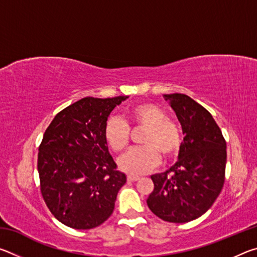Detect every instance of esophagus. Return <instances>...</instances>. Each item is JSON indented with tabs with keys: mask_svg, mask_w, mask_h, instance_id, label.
Masks as SVG:
<instances>
[{
	"mask_svg": "<svg viewBox=\"0 0 257 257\" xmlns=\"http://www.w3.org/2000/svg\"><path fill=\"white\" fill-rule=\"evenodd\" d=\"M127 179H128V181H137V180H139V177H138V176H132V175H129V176L127 177Z\"/></svg>",
	"mask_w": 257,
	"mask_h": 257,
	"instance_id": "34e87169",
	"label": "esophagus"
}]
</instances>
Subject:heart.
<instances>
[{"label": "heart", "mask_w": 257, "mask_h": 257, "mask_svg": "<svg viewBox=\"0 0 257 257\" xmlns=\"http://www.w3.org/2000/svg\"><path fill=\"white\" fill-rule=\"evenodd\" d=\"M127 121L111 118L104 127V139L115 153L127 149L130 128L146 129L141 143L144 146L130 150L119 160L121 170L130 175H144L159 164L160 155L169 160L179 154L182 137L175 121L169 119L163 108L153 103L135 104L127 111Z\"/></svg>", "instance_id": "1"}]
</instances>
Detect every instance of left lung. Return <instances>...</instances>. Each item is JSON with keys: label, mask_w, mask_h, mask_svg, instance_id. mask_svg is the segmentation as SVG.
Listing matches in <instances>:
<instances>
[{"label": "left lung", "mask_w": 257, "mask_h": 257, "mask_svg": "<svg viewBox=\"0 0 257 257\" xmlns=\"http://www.w3.org/2000/svg\"><path fill=\"white\" fill-rule=\"evenodd\" d=\"M185 135L175 165L153 175L147 205L173 223L197 219L210 208L224 184L227 144L211 113L185 94L164 95Z\"/></svg>", "instance_id": "1"}]
</instances>
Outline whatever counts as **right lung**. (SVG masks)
<instances>
[{"mask_svg": "<svg viewBox=\"0 0 257 257\" xmlns=\"http://www.w3.org/2000/svg\"><path fill=\"white\" fill-rule=\"evenodd\" d=\"M128 96L81 98L63 108L38 149L41 193L52 214L73 229H93L114 210L125 181L104 139L113 108Z\"/></svg>", "mask_w": 257, "mask_h": 257, "instance_id": "right-lung-1", "label": "right lung"}]
</instances>
